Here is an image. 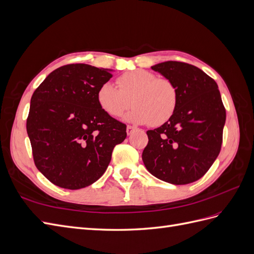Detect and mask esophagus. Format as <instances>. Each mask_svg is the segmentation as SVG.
I'll return each instance as SVG.
<instances>
[{
	"label": "esophagus",
	"mask_w": 254,
	"mask_h": 254,
	"mask_svg": "<svg viewBox=\"0 0 254 254\" xmlns=\"http://www.w3.org/2000/svg\"><path fill=\"white\" fill-rule=\"evenodd\" d=\"M134 129H135V128H134L133 126H129V125H128V126H127V134H128V135L131 134V133L134 131Z\"/></svg>",
	"instance_id": "obj_1"
}]
</instances>
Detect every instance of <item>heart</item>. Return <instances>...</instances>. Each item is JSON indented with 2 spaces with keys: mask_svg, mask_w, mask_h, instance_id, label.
I'll return each instance as SVG.
<instances>
[{
  "mask_svg": "<svg viewBox=\"0 0 254 254\" xmlns=\"http://www.w3.org/2000/svg\"><path fill=\"white\" fill-rule=\"evenodd\" d=\"M118 86L105 82L97 90V104L111 118H120L130 106L126 120L134 124L160 126L170 121L178 105V93L171 80L157 78L145 70H134L118 78Z\"/></svg>",
  "mask_w": 254,
  "mask_h": 254,
  "instance_id": "b5f03b06",
  "label": "heart"
}]
</instances>
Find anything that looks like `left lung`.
Instances as JSON below:
<instances>
[{"mask_svg": "<svg viewBox=\"0 0 254 254\" xmlns=\"http://www.w3.org/2000/svg\"><path fill=\"white\" fill-rule=\"evenodd\" d=\"M151 68L173 82L178 105L170 121L147 131L144 165L160 180L191 183L209 171L221 148L226 109L218 86L200 68L179 61Z\"/></svg>", "mask_w": 254, "mask_h": 254, "instance_id": "left-lung-1", "label": "left lung"}]
</instances>
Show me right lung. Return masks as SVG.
I'll return each mask as SVG.
<instances>
[{
	"mask_svg": "<svg viewBox=\"0 0 254 254\" xmlns=\"http://www.w3.org/2000/svg\"><path fill=\"white\" fill-rule=\"evenodd\" d=\"M112 70L84 64L53 71L36 89L26 121L35 165L57 187L78 190L98 180L126 125L97 104L98 88Z\"/></svg>",
	"mask_w": 254,
	"mask_h": 254,
	"instance_id": "right-lung-1",
	"label": "right lung"
}]
</instances>
